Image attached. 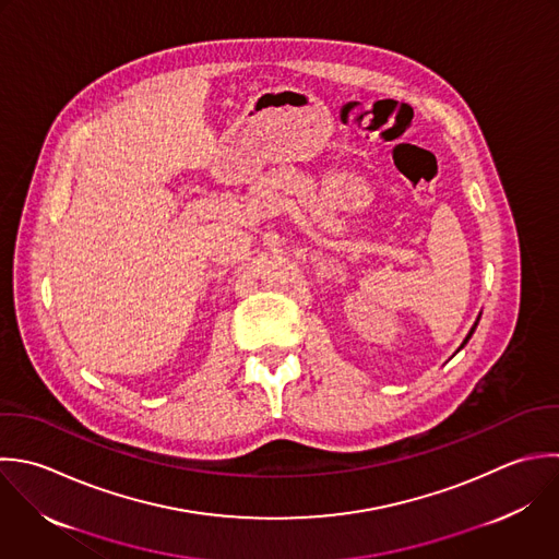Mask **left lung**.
Listing matches in <instances>:
<instances>
[{
  "mask_svg": "<svg viewBox=\"0 0 559 559\" xmlns=\"http://www.w3.org/2000/svg\"><path fill=\"white\" fill-rule=\"evenodd\" d=\"M477 324H479V320H477V322H475V326H473V329H471V333H468V335H466V340H464V344H462V346H460V348H464V346H466V344H468V340H471V337H473V333H475V329H477Z\"/></svg>",
  "mask_w": 559,
  "mask_h": 559,
  "instance_id": "obj_1",
  "label": "left lung"
}]
</instances>
